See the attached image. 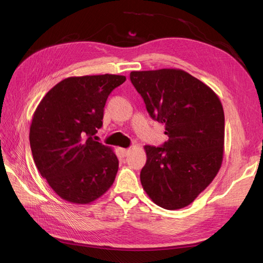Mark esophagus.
I'll list each match as a JSON object with an SVG mask.
<instances>
[{"label": "esophagus", "mask_w": 263, "mask_h": 263, "mask_svg": "<svg viewBox=\"0 0 263 263\" xmlns=\"http://www.w3.org/2000/svg\"><path fill=\"white\" fill-rule=\"evenodd\" d=\"M119 151H121V155H122L123 157H127V156H128V154H129V149L121 148V149H119Z\"/></svg>", "instance_id": "obj_1"}]
</instances>
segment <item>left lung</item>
<instances>
[{
    "mask_svg": "<svg viewBox=\"0 0 263 263\" xmlns=\"http://www.w3.org/2000/svg\"><path fill=\"white\" fill-rule=\"evenodd\" d=\"M130 81L169 137L160 147L145 146L142 187L162 209L185 208L220 169L225 137L221 103L211 87L180 69L133 71Z\"/></svg>",
    "mask_w": 263,
    "mask_h": 263,
    "instance_id": "1",
    "label": "left lung"
}]
</instances>
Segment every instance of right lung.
<instances>
[{"mask_svg": "<svg viewBox=\"0 0 263 263\" xmlns=\"http://www.w3.org/2000/svg\"><path fill=\"white\" fill-rule=\"evenodd\" d=\"M126 77H70L55 84L37 106L30 149L42 177L62 200L87 204L114 183L118 159L93 136L103 125L108 95Z\"/></svg>", "mask_w": 263, "mask_h": 263, "instance_id": "obj_1", "label": "right lung"}]
</instances>
